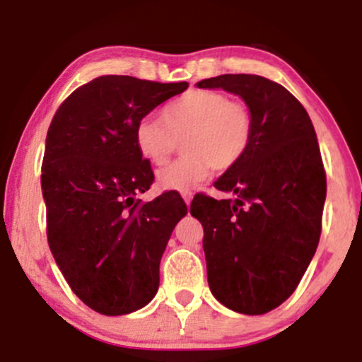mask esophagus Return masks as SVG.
<instances>
[{
  "mask_svg": "<svg viewBox=\"0 0 362 362\" xmlns=\"http://www.w3.org/2000/svg\"><path fill=\"white\" fill-rule=\"evenodd\" d=\"M182 197H184L185 204H190V201H192V192L190 190H182Z\"/></svg>",
  "mask_w": 362,
  "mask_h": 362,
  "instance_id": "1",
  "label": "esophagus"
}]
</instances>
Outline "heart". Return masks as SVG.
I'll return each mask as SVG.
<instances>
[{
	"instance_id": "1",
	"label": "heart",
	"mask_w": 362,
	"mask_h": 362,
	"mask_svg": "<svg viewBox=\"0 0 362 362\" xmlns=\"http://www.w3.org/2000/svg\"><path fill=\"white\" fill-rule=\"evenodd\" d=\"M252 113L247 105L218 90H189L166 103L160 122L142 118L134 129L137 153L154 166H163L184 137V156L158 173V185L189 190L214 170L226 172L242 160L252 139Z\"/></svg>"
}]
</instances>
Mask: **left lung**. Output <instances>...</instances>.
<instances>
[{
    "mask_svg": "<svg viewBox=\"0 0 362 362\" xmlns=\"http://www.w3.org/2000/svg\"><path fill=\"white\" fill-rule=\"evenodd\" d=\"M240 96L252 113V139L242 160L214 187L197 194L190 214L204 228L213 296L232 311L264 315L292 296L321 235L327 173L315 127L284 86L249 74L197 82Z\"/></svg>",
    "mask_w": 362,
    "mask_h": 362,
    "instance_id": "1",
    "label": "left lung"
}]
</instances>
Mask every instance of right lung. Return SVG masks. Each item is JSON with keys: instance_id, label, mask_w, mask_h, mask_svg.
Wrapping results in <instances>:
<instances>
[{"instance_id": "1", "label": "right lung", "mask_w": 362, "mask_h": 362, "mask_svg": "<svg viewBox=\"0 0 362 362\" xmlns=\"http://www.w3.org/2000/svg\"><path fill=\"white\" fill-rule=\"evenodd\" d=\"M187 87L103 75L75 89L47 129V244L75 296L101 315L137 311L160 287L161 256L187 206L175 190L137 199L154 173L137 153L134 129Z\"/></svg>"}]
</instances>
